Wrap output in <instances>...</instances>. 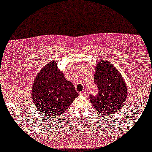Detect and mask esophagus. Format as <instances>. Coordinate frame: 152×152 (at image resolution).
Instances as JSON below:
<instances>
[{
    "label": "esophagus",
    "mask_w": 152,
    "mask_h": 152,
    "mask_svg": "<svg viewBox=\"0 0 152 152\" xmlns=\"http://www.w3.org/2000/svg\"><path fill=\"white\" fill-rule=\"evenodd\" d=\"M79 95L81 96H86V92L85 91H82V92H80Z\"/></svg>",
    "instance_id": "obj_1"
}]
</instances>
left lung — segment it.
I'll use <instances>...</instances> for the list:
<instances>
[{
    "label": "left lung",
    "instance_id": "obj_1",
    "mask_svg": "<svg viewBox=\"0 0 152 152\" xmlns=\"http://www.w3.org/2000/svg\"><path fill=\"white\" fill-rule=\"evenodd\" d=\"M94 79L98 93L90 95L89 98L95 109L106 115L121 108L127 98V88L118 69L102 60L97 64Z\"/></svg>",
    "mask_w": 152,
    "mask_h": 152
}]
</instances>
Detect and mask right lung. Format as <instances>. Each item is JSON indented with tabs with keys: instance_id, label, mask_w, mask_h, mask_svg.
<instances>
[{
	"instance_id": "obj_1",
	"label": "right lung",
	"mask_w": 152,
	"mask_h": 152,
	"mask_svg": "<svg viewBox=\"0 0 152 152\" xmlns=\"http://www.w3.org/2000/svg\"><path fill=\"white\" fill-rule=\"evenodd\" d=\"M34 105L46 117L61 116L78 96L74 86L65 79L52 61L39 71L32 90Z\"/></svg>"
}]
</instances>
